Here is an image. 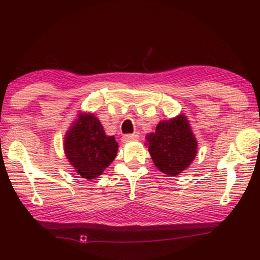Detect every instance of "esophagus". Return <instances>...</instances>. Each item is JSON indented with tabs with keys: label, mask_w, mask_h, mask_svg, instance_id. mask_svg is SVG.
I'll return each instance as SVG.
<instances>
[{
	"label": "esophagus",
	"mask_w": 260,
	"mask_h": 260,
	"mask_svg": "<svg viewBox=\"0 0 260 260\" xmlns=\"http://www.w3.org/2000/svg\"><path fill=\"white\" fill-rule=\"evenodd\" d=\"M140 136L138 134H127V135H124L122 136L121 141L124 143H127V142H132V141H138Z\"/></svg>",
	"instance_id": "obj_1"
}]
</instances>
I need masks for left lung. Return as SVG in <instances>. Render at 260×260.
I'll list each match as a JSON object with an SVG mask.
<instances>
[{
    "mask_svg": "<svg viewBox=\"0 0 260 260\" xmlns=\"http://www.w3.org/2000/svg\"><path fill=\"white\" fill-rule=\"evenodd\" d=\"M146 139L153 164L170 177H177L196 157L199 144L189 120L182 113L159 121L156 132L148 134Z\"/></svg>",
    "mask_w": 260,
    "mask_h": 260,
    "instance_id": "1",
    "label": "left lung"
}]
</instances>
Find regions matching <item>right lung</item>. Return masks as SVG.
<instances>
[{
  "label": "right lung",
  "instance_id": "1",
  "mask_svg": "<svg viewBox=\"0 0 260 260\" xmlns=\"http://www.w3.org/2000/svg\"><path fill=\"white\" fill-rule=\"evenodd\" d=\"M64 152L74 172L81 178H99L111 164L118 152L114 136L105 134L98 117L80 112L64 138Z\"/></svg>",
  "mask_w": 260,
  "mask_h": 260
}]
</instances>
